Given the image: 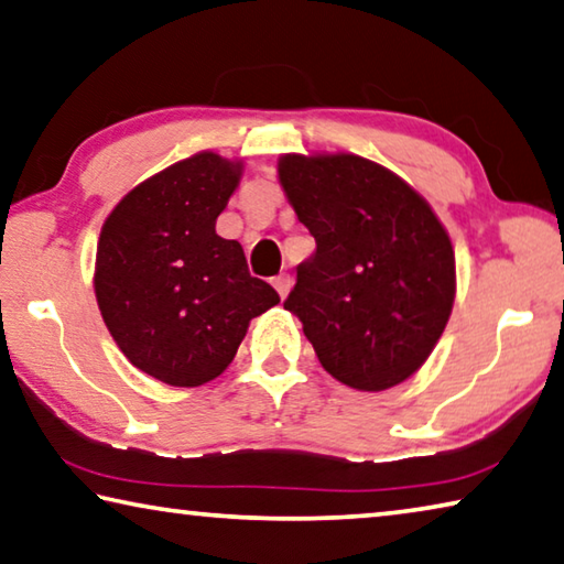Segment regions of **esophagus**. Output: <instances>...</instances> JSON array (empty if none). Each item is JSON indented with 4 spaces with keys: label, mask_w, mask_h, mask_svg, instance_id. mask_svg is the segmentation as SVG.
Masks as SVG:
<instances>
[{
    "label": "esophagus",
    "mask_w": 564,
    "mask_h": 564,
    "mask_svg": "<svg viewBox=\"0 0 564 564\" xmlns=\"http://www.w3.org/2000/svg\"><path fill=\"white\" fill-rule=\"evenodd\" d=\"M291 283H293L291 273H279V275H275V279H273V289L279 291L281 299H285V296H289V291H291Z\"/></svg>",
    "instance_id": "1"
}]
</instances>
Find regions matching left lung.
<instances>
[{"mask_svg": "<svg viewBox=\"0 0 564 564\" xmlns=\"http://www.w3.org/2000/svg\"><path fill=\"white\" fill-rule=\"evenodd\" d=\"M279 177L316 250L283 308L330 377L359 391L409 379L454 303V250L440 218L399 175L359 155H283Z\"/></svg>", "mask_w": 564, "mask_h": 564, "instance_id": "obj_1", "label": "left lung"}]
</instances>
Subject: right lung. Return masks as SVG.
Returning <instances> with one entry per match:
<instances>
[{
	"mask_svg": "<svg viewBox=\"0 0 564 564\" xmlns=\"http://www.w3.org/2000/svg\"><path fill=\"white\" fill-rule=\"evenodd\" d=\"M240 163L198 153L115 205L97 243L95 296L132 366L170 387H200L234 361L250 318L279 303L250 275L238 240L216 234Z\"/></svg>",
	"mask_w": 564,
	"mask_h": 564,
	"instance_id": "1",
	"label": "right lung"
}]
</instances>
